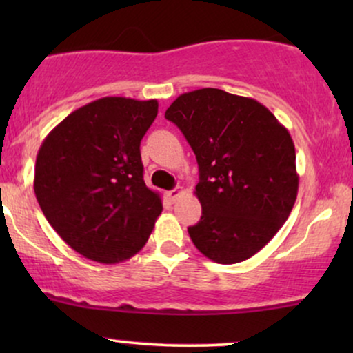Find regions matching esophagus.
<instances>
[{
	"label": "esophagus",
	"instance_id": "34e87169",
	"mask_svg": "<svg viewBox=\"0 0 353 353\" xmlns=\"http://www.w3.org/2000/svg\"><path fill=\"white\" fill-rule=\"evenodd\" d=\"M182 194V188H176V189H172V190H169L168 192V197H169V201H176L177 197H179Z\"/></svg>",
	"mask_w": 353,
	"mask_h": 353
}]
</instances>
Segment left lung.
<instances>
[{
  "mask_svg": "<svg viewBox=\"0 0 353 353\" xmlns=\"http://www.w3.org/2000/svg\"><path fill=\"white\" fill-rule=\"evenodd\" d=\"M199 164L194 245L217 264L252 257L292 210L299 190L289 131L252 98L216 88L184 92L165 111Z\"/></svg>",
  "mask_w": 353,
  "mask_h": 353,
  "instance_id": "left-lung-1",
  "label": "left lung"
}]
</instances>
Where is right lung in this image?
I'll return each mask as SVG.
<instances>
[{"label": "right lung", "mask_w": 353, "mask_h": 353, "mask_svg": "<svg viewBox=\"0 0 353 353\" xmlns=\"http://www.w3.org/2000/svg\"><path fill=\"white\" fill-rule=\"evenodd\" d=\"M157 101L101 98L76 109L46 136L34 165L44 217L71 249L101 264L139 252L163 210L145 185L141 139Z\"/></svg>", "instance_id": "1"}]
</instances>
